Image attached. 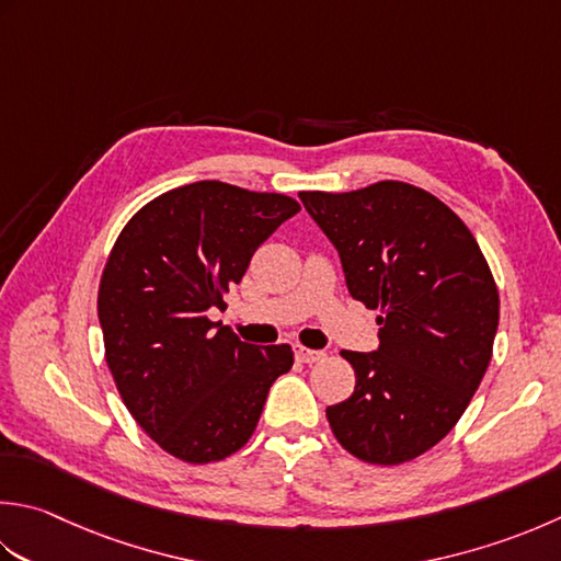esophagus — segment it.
Returning <instances> with one entry per match:
<instances>
[{"label":"esophagus","mask_w":561,"mask_h":561,"mask_svg":"<svg viewBox=\"0 0 561 561\" xmlns=\"http://www.w3.org/2000/svg\"><path fill=\"white\" fill-rule=\"evenodd\" d=\"M294 353H296V359L304 362V365H313V362H321L325 357L323 350H309V347H301V345H296Z\"/></svg>","instance_id":"obj_1"}]
</instances>
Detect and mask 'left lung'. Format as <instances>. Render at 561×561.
Segmentation results:
<instances>
[{
  "label": "left lung",
  "instance_id": "obj_1",
  "mask_svg": "<svg viewBox=\"0 0 561 561\" xmlns=\"http://www.w3.org/2000/svg\"><path fill=\"white\" fill-rule=\"evenodd\" d=\"M299 199L335 245L353 299L381 309L375 353H340L357 381L328 405V423L362 462H411L453 431L486 375L499 328L489 262L462 218L413 184Z\"/></svg>",
  "mask_w": 561,
  "mask_h": 561
}]
</instances>
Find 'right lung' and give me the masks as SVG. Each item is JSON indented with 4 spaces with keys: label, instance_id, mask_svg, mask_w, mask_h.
Segmentation results:
<instances>
[{
    "label": "right lung",
    "instance_id": "add662e5",
    "mask_svg": "<svg viewBox=\"0 0 561 561\" xmlns=\"http://www.w3.org/2000/svg\"><path fill=\"white\" fill-rule=\"evenodd\" d=\"M296 211L291 196L206 180L160 194L116 238L96 299L106 365L136 423L182 462L238 453L294 365L289 345L243 343L206 311L226 309L255 250Z\"/></svg>",
    "mask_w": 561,
    "mask_h": 561
}]
</instances>
